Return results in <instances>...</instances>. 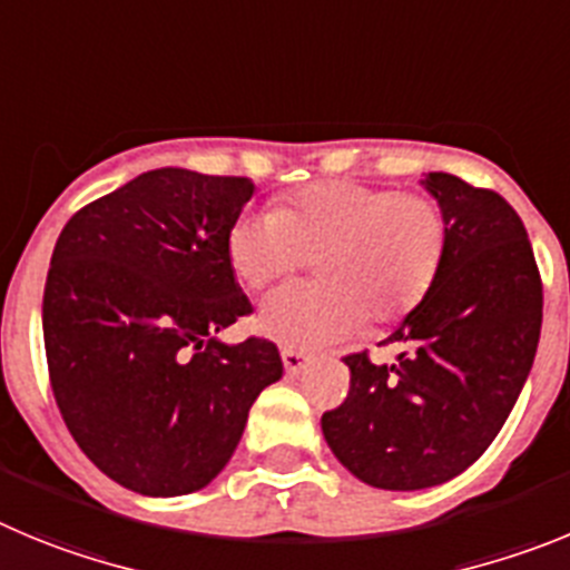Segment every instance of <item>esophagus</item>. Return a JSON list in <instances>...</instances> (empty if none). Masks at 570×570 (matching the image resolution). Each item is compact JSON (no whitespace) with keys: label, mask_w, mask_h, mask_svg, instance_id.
<instances>
[{"label":"esophagus","mask_w":570,"mask_h":570,"mask_svg":"<svg viewBox=\"0 0 570 570\" xmlns=\"http://www.w3.org/2000/svg\"><path fill=\"white\" fill-rule=\"evenodd\" d=\"M281 361H284L286 374H289V377H297V374L306 368L309 357H306L304 352H295V348H284V352H281Z\"/></svg>","instance_id":"esophagus-1"}]
</instances>
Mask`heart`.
<instances>
[{
    "label": "heart",
    "instance_id": "1",
    "mask_svg": "<svg viewBox=\"0 0 570 570\" xmlns=\"http://www.w3.org/2000/svg\"><path fill=\"white\" fill-rule=\"evenodd\" d=\"M321 253V284L266 295L255 330L286 348H321L355 335L368 315L392 323L434 284L445 253L438 204L352 181L309 184L275 209L240 215L227 235L233 273L264 289Z\"/></svg>",
    "mask_w": 570,
    "mask_h": 570
}]
</instances>
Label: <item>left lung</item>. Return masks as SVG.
<instances>
[{
	"instance_id": "1",
	"label": "left lung",
	"mask_w": 570,
	"mask_h": 570,
	"mask_svg": "<svg viewBox=\"0 0 570 570\" xmlns=\"http://www.w3.org/2000/svg\"><path fill=\"white\" fill-rule=\"evenodd\" d=\"M445 224L438 278L383 343L394 363L343 357L352 389L321 417L357 480L420 491L463 474L509 420L534 366L542 284L520 215L449 173L420 178Z\"/></svg>"
}]
</instances>
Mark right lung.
Instances as JSON below:
<instances>
[{
	"mask_svg": "<svg viewBox=\"0 0 570 570\" xmlns=\"http://www.w3.org/2000/svg\"><path fill=\"white\" fill-rule=\"evenodd\" d=\"M253 193L247 178L161 167L87 204L56 240L42 304L56 403L87 458L136 494L213 483L284 374L275 343L218 337L249 312L227 235Z\"/></svg>",
	"mask_w": 570,
	"mask_h": 570,
	"instance_id": "1",
	"label": "right lung"
}]
</instances>
